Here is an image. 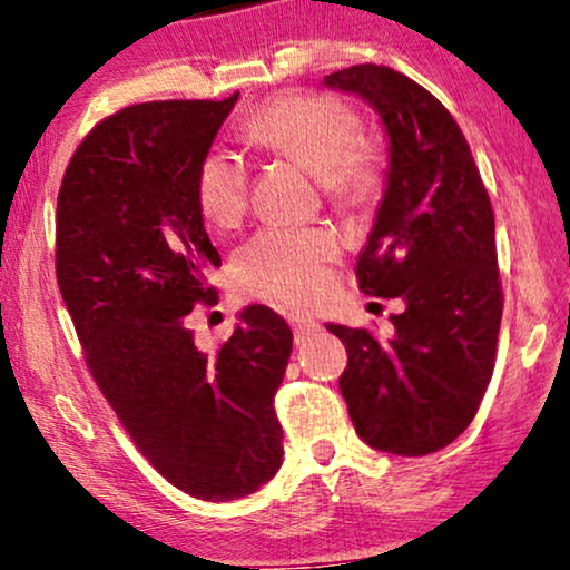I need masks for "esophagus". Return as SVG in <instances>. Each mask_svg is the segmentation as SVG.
I'll return each mask as SVG.
<instances>
[{"instance_id":"34e87169","label":"esophagus","mask_w":570,"mask_h":570,"mask_svg":"<svg viewBox=\"0 0 570 570\" xmlns=\"http://www.w3.org/2000/svg\"><path fill=\"white\" fill-rule=\"evenodd\" d=\"M289 323H292L294 341H297V344H305V341H309L317 331H321V323L313 321V317H305V315H292Z\"/></svg>"}]
</instances>
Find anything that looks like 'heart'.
<instances>
[{"mask_svg": "<svg viewBox=\"0 0 570 570\" xmlns=\"http://www.w3.org/2000/svg\"><path fill=\"white\" fill-rule=\"evenodd\" d=\"M257 146L317 174L333 206L364 208L381 195L383 158L362 140V119L331 94L289 90L247 114ZM195 206L210 226L229 229L245 216L249 166L224 146L208 148L195 166ZM336 237L323 229H265L234 257V281L247 297L284 307H313L328 294Z\"/></svg>", "mask_w": 570, "mask_h": 570, "instance_id": "1", "label": "heart"}]
</instances>
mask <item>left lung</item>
<instances>
[{"label": "left lung", "instance_id": "8db88e82", "mask_svg": "<svg viewBox=\"0 0 570 570\" xmlns=\"http://www.w3.org/2000/svg\"><path fill=\"white\" fill-rule=\"evenodd\" d=\"M325 86L360 94L383 117L389 189L356 284L406 302L389 341L325 325L348 356L338 389L364 443L424 456L469 428L495 367L503 284L490 195L456 119L420 82L354 65L325 75Z\"/></svg>", "mask_w": 570, "mask_h": 570}]
</instances>
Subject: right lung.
<instances>
[{"instance_id":"1","label":"right lung","mask_w":570,"mask_h":570,"mask_svg":"<svg viewBox=\"0 0 570 570\" xmlns=\"http://www.w3.org/2000/svg\"><path fill=\"white\" fill-rule=\"evenodd\" d=\"M239 94L132 104L94 125L57 197V284L82 356L135 449L174 488L237 500L284 459L273 406L292 328L253 305L216 354L189 313L222 265L195 206V166Z\"/></svg>"}]
</instances>
